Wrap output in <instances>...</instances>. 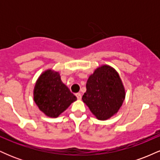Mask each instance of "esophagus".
Segmentation results:
<instances>
[{"label": "esophagus", "instance_id": "34e87169", "mask_svg": "<svg viewBox=\"0 0 160 160\" xmlns=\"http://www.w3.org/2000/svg\"><path fill=\"white\" fill-rule=\"evenodd\" d=\"M76 96H77V98H78V99H79V100H80V99H81V98H82L81 94H80V93H77Z\"/></svg>", "mask_w": 160, "mask_h": 160}]
</instances>
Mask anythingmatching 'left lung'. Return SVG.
I'll return each instance as SVG.
<instances>
[{
  "label": "left lung",
  "mask_w": 160,
  "mask_h": 160,
  "mask_svg": "<svg viewBox=\"0 0 160 160\" xmlns=\"http://www.w3.org/2000/svg\"><path fill=\"white\" fill-rule=\"evenodd\" d=\"M125 95L118 73L113 68L103 65L89 76L82 100L98 120H104L117 113Z\"/></svg>",
  "instance_id": "8db88e82"
}]
</instances>
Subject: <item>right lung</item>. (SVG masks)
Returning <instances> with one entry per match:
<instances>
[{
    "label": "right lung",
    "mask_w": 160,
    "mask_h": 160,
    "mask_svg": "<svg viewBox=\"0 0 160 160\" xmlns=\"http://www.w3.org/2000/svg\"><path fill=\"white\" fill-rule=\"evenodd\" d=\"M34 99L43 113L48 117H57L77 100V97L62 82L58 72L47 70L36 82Z\"/></svg>",
    "instance_id": "1"
}]
</instances>
